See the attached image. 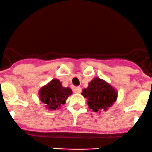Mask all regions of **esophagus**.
<instances>
[{
	"label": "esophagus",
	"mask_w": 152,
	"mask_h": 152,
	"mask_svg": "<svg viewBox=\"0 0 152 152\" xmlns=\"http://www.w3.org/2000/svg\"><path fill=\"white\" fill-rule=\"evenodd\" d=\"M73 91H74L75 93H80L81 92V88L80 86L75 87V88H73Z\"/></svg>",
	"instance_id": "esophagus-1"
}]
</instances>
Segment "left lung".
<instances>
[{
  "label": "left lung",
  "instance_id": "left-lung-1",
  "mask_svg": "<svg viewBox=\"0 0 152 152\" xmlns=\"http://www.w3.org/2000/svg\"><path fill=\"white\" fill-rule=\"evenodd\" d=\"M82 94L87 99L88 107L93 112L107 111L118 98L116 89L109 83L99 77H95L84 88Z\"/></svg>",
  "mask_w": 152,
  "mask_h": 152
}]
</instances>
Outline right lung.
<instances>
[{"label":"right lung","mask_w":152,"mask_h":152,"mask_svg":"<svg viewBox=\"0 0 152 152\" xmlns=\"http://www.w3.org/2000/svg\"><path fill=\"white\" fill-rule=\"evenodd\" d=\"M40 100L45 103L49 110H56L66 103L69 96L72 94L69 87H64L58 79L51 80L48 84L41 87L39 91Z\"/></svg>","instance_id":"1"}]
</instances>
